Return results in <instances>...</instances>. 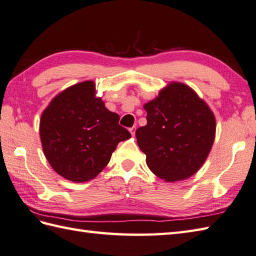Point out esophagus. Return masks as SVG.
<instances>
[{"label": "esophagus", "instance_id": "obj_1", "mask_svg": "<svg viewBox=\"0 0 256 256\" xmlns=\"http://www.w3.org/2000/svg\"><path fill=\"white\" fill-rule=\"evenodd\" d=\"M129 132H130V134H132V136H134V132H136V127L134 126V127H132V128H129Z\"/></svg>", "mask_w": 256, "mask_h": 256}]
</instances>
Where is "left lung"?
Listing matches in <instances>:
<instances>
[{
	"instance_id": "8db88e82",
	"label": "left lung",
	"mask_w": 256,
	"mask_h": 256,
	"mask_svg": "<svg viewBox=\"0 0 256 256\" xmlns=\"http://www.w3.org/2000/svg\"><path fill=\"white\" fill-rule=\"evenodd\" d=\"M144 108L147 124L136 130V138L149 169L169 182L194 174L214 142L216 118L210 108L181 82H171Z\"/></svg>"
}]
</instances>
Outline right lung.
<instances>
[{
  "label": "right lung",
  "instance_id": "obj_1",
  "mask_svg": "<svg viewBox=\"0 0 256 256\" xmlns=\"http://www.w3.org/2000/svg\"><path fill=\"white\" fill-rule=\"evenodd\" d=\"M94 82L57 95L40 118V136L50 164L74 182L90 180L105 168L117 144L132 134L95 95Z\"/></svg>",
  "mask_w": 256,
  "mask_h": 256
}]
</instances>
